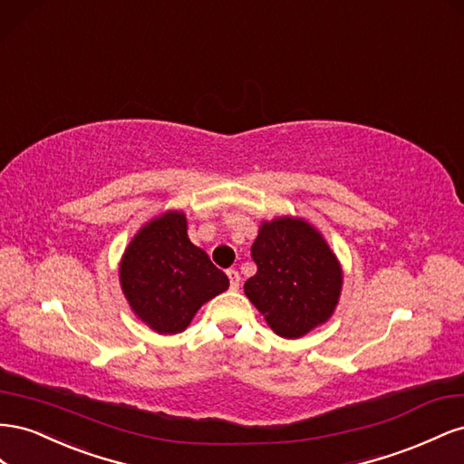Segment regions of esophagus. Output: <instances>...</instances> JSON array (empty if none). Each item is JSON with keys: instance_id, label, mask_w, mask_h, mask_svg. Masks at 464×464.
<instances>
[{"instance_id": "esophagus-1", "label": "esophagus", "mask_w": 464, "mask_h": 464, "mask_svg": "<svg viewBox=\"0 0 464 464\" xmlns=\"http://www.w3.org/2000/svg\"><path fill=\"white\" fill-rule=\"evenodd\" d=\"M227 276H229V284H231V289H239V284H241V276L237 270H227Z\"/></svg>"}]
</instances>
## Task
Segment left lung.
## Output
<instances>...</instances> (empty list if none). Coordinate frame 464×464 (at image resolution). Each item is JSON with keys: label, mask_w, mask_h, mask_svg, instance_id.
Segmentation results:
<instances>
[{"label": "left lung", "mask_w": 464, "mask_h": 464, "mask_svg": "<svg viewBox=\"0 0 464 464\" xmlns=\"http://www.w3.org/2000/svg\"><path fill=\"white\" fill-rule=\"evenodd\" d=\"M256 274L245 295L282 338H301L333 316L343 284L340 260L303 218L262 221L250 248Z\"/></svg>", "instance_id": "8db88e82"}]
</instances>
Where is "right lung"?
Listing matches in <instances>:
<instances>
[{
	"mask_svg": "<svg viewBox=\"0 0 464 464\" xmlns=\"http://www.w3.org/2000/svg\"><path fill=\"white\" fill-rule=\"evenodd\" d=\"M121 287L128 305L157 334H179L204 303L229 287V277L188 239L179 209L150 219L126 246Z\"/></svg>",
	"mask_w": 464,
	"mask_h": 464,
	"instance_id": "add662e5",
	"label": "right lung"
}]
</instances>
